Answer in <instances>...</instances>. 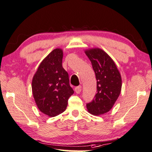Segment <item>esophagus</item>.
<instances>
[{
	"label": "esophagus",
	"instance_id": "34e87169",
	"mask_svg": "<svg viewBox=\"0 0 152 152\" xmlns=\"http://www.w3.org/2000/svg\"><path fill=\"white\" fill-rule=\"evenodd\" d=\"M81 91H82V86H76V87L75 88V91L77 94H80L81 92Z\"/></svg>",
	"mask_w": 152,
	"mask_h": 152
}]
</instances>
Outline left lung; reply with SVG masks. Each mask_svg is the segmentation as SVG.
I'll list each match as a JSON object with an SVG mask.
<instances>
[{
	"label": "left lung",
	"mask_w": 152,
	"mask_h": 152,
	"mask_svg": "<svg viewBox=\"0 0 152 152\" xmlns=\"http://www.w3.org/2000/svg\"><path fill=\"white\" fill-rule=\"evenodd\" d=\"M84 52L91 62L97 80V94L86 107L91 115H103L112 109L120 95L121 75L115 61L101 49L91 48Z\"/></svg>",
	"instance_id": "obj_1"
}]
</instances>
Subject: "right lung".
Masks as SVG:
<instances>
[{
  "label": "right lung",
  "instance_id": "obj_1",
  "mask_svg": "<svg viewBox=\"0 0 152 152\" xmlns=\"http://www.w3.org/2000/svg\"><path fill=\"white\" fill-rule=\"evenodd\" d=\"M63 50L56 48L42 61L33 76L32 92L39 110L50 117L66 110L74 91L69 84L68 74L62 66Z\"/></svg>",
  "mask_w": 152,
  "mask_h": 152
}]
</instances>
